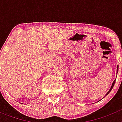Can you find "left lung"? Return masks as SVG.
<instances>
[{
	"mask_svg": "<svg viewBox=\"0 0 122 122\" xmlns=\"http://www.w3.org/2000/svg\"><path fill=\"white\" fill-rule=\"evenodd\" d=\"M118 66H117V71H118ZM115 82H116V80H115V81H114V82H113V83H112V85L111 87V89H110V90H109V92H107V93H106V95H108V94H109V93L111 91V90H112V89L113 87H114V84H115Z\"/></svg>",
	"mask_w": 122,
	"mask_h": 122,
	"instance_id": "1",
	"label": "left lung"
}]
</instances>
